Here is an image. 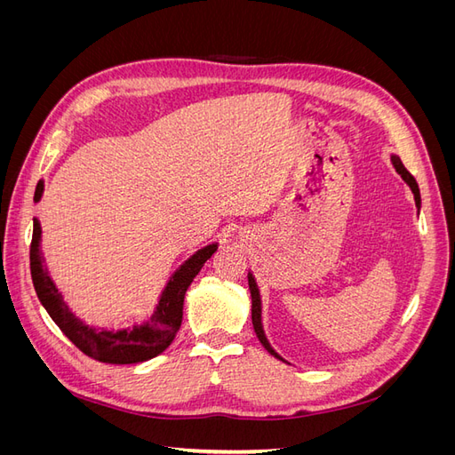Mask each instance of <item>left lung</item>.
I'll return each instance as SVG.
<instances>
[{
    "instance_id": "left-lung-1",
    "label": "left lung",
    "mask_w": 455,
    "mask_h": 455,
    "mask_svg": "<svg viewBox=\"0 0 455 455\" xmlns=\"http://www.w3.org/2000/svg\"><path fill=\"white\" fill-rule=\"evenodd\" d=\"M391 161H393V164H395L396 172L401 174V176H403V180L411 188V194H414V199H416V206L419 209L421 197H419V188H418L416 178L411 176V174L404 169V164H403V161H401V159L393 156V157H391ZM249 288H251V296H252V326H254V332H256V336H258V339H259L261 346H264V347H266L273 356H277V359H281V356L271 349V346H269L267 339H266V336H264V330H261V306H259V292H258L256 281H254V277H252L251 273H249Z\"/></svg>"
}]
</instances>
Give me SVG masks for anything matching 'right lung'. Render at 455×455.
Masks as SVG:
<instances>
[{
  "label": "right lung",
  "mask_w": 455,
  "mask_h": 455,
  "mask_svg": "<svg viewBox=\"0 0 455 455\" xmlns=\"http://www.w3.org/2000/svg\"><path fill=\"white\" fill-rule=\"evenodd\" d=\"M44 194V184H37L34 201L41 199ZM39 237L41 228L37 220L34 218V233H32V244H30V271H32V283L36 288V294L41 301V306L47 309L51 319L54 321L64 336L70 339L74 346L84 351L87 356L94 361L108 363V364H134L154 359L159 353L167 349L178 330L182 324V309H184V296L191 281L204 266L218 244H209L191 256L184 266H180L167 288L163 291L159 299V306L156 313L149 316L148 323L142 326H134L132 330H119V332H108V330H94L70 313L62 301L57 286L52 284L47 269L44 267V258L39 251Z\"/></svg>",
  "instance_id": "1"
}]
</instances>
